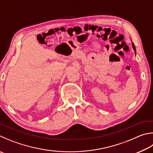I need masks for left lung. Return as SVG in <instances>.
<instances>
[{
  "instance_id": "left-lung-1",
  "label": "left lung",
  "mask_w": 153,
  "mask_h": 153,
  "mask_svg": "<svg viewBox=\"0 0 153 153\" xmlns=\"http://www.w3.org/2000/svg\"><path fill=\"white\" fill-rule=\"evenodd\" d=\"M132 48H133V49H134V51H135V53H136V48H135V46L134 45V43H132Z\"/></svg>"
}]
</instances>
